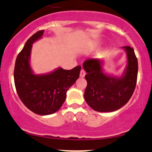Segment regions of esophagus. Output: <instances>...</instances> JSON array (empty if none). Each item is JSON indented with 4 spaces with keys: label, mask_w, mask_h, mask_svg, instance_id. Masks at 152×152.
<instances>
[{
    "label": "esophagus",
    "mask_w": 152,
    "mask_h": 152,
    "mask_svg": "<svg viewBox=\"0 0 152 152\" xmlns=\"http://www.w3.org/2000/svg\"><path fill=\"white\" fill-rule=\"evenodd\" d=\"M85 75V72L84 69H82L80 72V77H84Z\"/></svg>",
    "instance_id": "1"
}]
</instances>
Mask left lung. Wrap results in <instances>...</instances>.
<instances>
[{"label":"left lung","mask_w":152,"mask_h":152,"mask_svg":"<svg viewBox=\"0 0 152 152\" xmlns=\"http://www.w3.org/2000/svg\"><path fill=\"white\" fill-rule=\"evenodd\" d=\"M126 53L127 64L121 76L105 72L102 59H89L83 63L88 85L85 100L98 112H113L128 103L135 90L138 75V61L132 47H123Z\"/></svg>","instance_id":"obj_1"}]
</instances>
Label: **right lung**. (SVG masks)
I'll return each mask as SVG.
<instances>
[{"instance_id":"right-lung-1","label":"right lung","mask_w":152,"mask_h":152,"mask_svg":"<svg viewBox=\"0 0 152 152\" xmlns=\"http://www.w3.org/2000/svg\"><path fill=\"white\" fill-rule=\"evenodd\" d=\"M44 30L32 35L18 54L14 68V83L18 97L34 113L46 115L62 107L68 89L79 78L81 67L70 70L58 67L46 74H35L30 64L32 44L42 38Z\"/></svg>"}]
</instances>
